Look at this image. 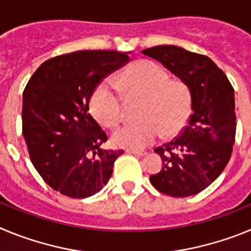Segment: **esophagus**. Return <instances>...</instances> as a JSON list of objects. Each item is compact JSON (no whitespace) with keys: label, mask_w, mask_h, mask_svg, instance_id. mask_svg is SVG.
<instances>
[{"label":"esophagus","mask_w":251,"mask_h":251,"mask_svg":"<svg viewBox=\"0 0 251 251\" xmlns=\"http://www.w3.org/2000/svg\"><path fill=\"white\" fill-rule=\"evenodd\" d=\"M127 153H132V154H136V156H146L147 152L145 150H127Z\"/></svg>","instance_id":"34e87169"}]
</instances>
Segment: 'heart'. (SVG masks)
Segmentation results:
<instances>
[{
	"label": "heart",
	"instance_id": "heart-1",
	"mask_svg": "<svg viewBox=\"0 0 251 251\" xmlns=\"http://www.w3.org/2000/svg\"><path fill=\"white\" fill-rule=\"evenodd\" d=\"M128 101L142 99L137 110L139 122L124 124L113 133L117 147L138 150L150 146L161 134L171 138L182 132L192 113V92L186 81L171 79L165 68L152 60H138L123 69L115 79ZM90 110L108 128L117 127L124 117V101L106 83L90 95Z\"/></svg>",
	"mask_w": 251,
	"mask_h": 251
}]
</instances>
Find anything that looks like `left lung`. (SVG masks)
I'll use <instances>...</instances> for the list:
<instances>
[{
  "label": "left lung",
  "mask_w": 251,
  "mask_h": 251,
  "mask_svg": "<svg viewBox=\"0 0 251 251\" xmlns=\"http://www.w3.org/2000/svg\"><path fill=\"white\" fill-rule=\"evenodd\" d=\"M186 81L192 92V114L174 141L154 148L163 162L151 183L162 194L187 197L203 191L226 167L236 133L234 88L206 55L174 45L142 51Z\"/></svg>",
  "instance_id": "obj_1"
}]
</instances>
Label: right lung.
<instances>
[{
  "label": "right lung",
  "mask_w": 251,
  "mask_h": 251,
  "mask_svg": "<svg viewBox=\"0 0 251 251\" xmlns=\"http://www.w3.org/2000/svg\"><path fill=\"white\" fill-rule=\"evenodd\" d=\"M113 50L75 51L46 60L24 90L22 134L50 187L73 199L97 194L124 151L101 150L108 136L89 113L93 90L129 61Z\"/></svg>",
  "instance_id": "right-lung-1"
}]
</instances>
